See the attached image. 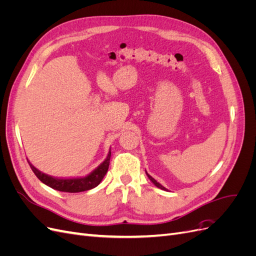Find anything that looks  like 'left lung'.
I'll list each match as a JSON object with an SVG mask.
<instances>
[{
    "mask_svg": "<svg viewBox=\"0 0 256 256\" xmlns=\"http://www.w3.org/2000/svg\"><path fill=\"white\" fill-rule=\"evenodd\" d=\"M145 172H146V171H145ZM146 175H147V177H148V178H150V182H152V184H154V186H156V187H157V188H159V189H161V190H164V191H168V189H166V187H164V186H162L161 184H159V182H157L156 180H154V178H152V176H150V175L148 173H147V172H146Z\"/></svg>",
    "mask_w": 256,
    "mask_h": 256,
    "instance_id": "left-lung-1",
    "label": "left lung"
}]
</instances>
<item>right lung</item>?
<instances>
[{
	"label": "right lung",
	"instance_id": "add662e5",
	"mask_svg": "<svg viewBox=\"0 0 256 256\" xmlns=\"http://www.w3.org/2000/svg\"><path fill=\"white\" fill-rule=\"evenodd\" d=\"M110 157H111V150H109V154H108V156L102 164H100L94 171L90 172L88 176L76 177V178L74 177V178L53 177L40 172V170L36 168L28 160V162L30 168H32V171L34 172V174L37 176L38 180H40L42 182H44V184L49 186L50 188L56 189L58 191H62V192L76 193V192L90 190L92 188L97 187L108 172V168H109V164H110Z\"/></svg>",
	"mask_w": 256,
	"mask_h": 256
}]
</instances>
